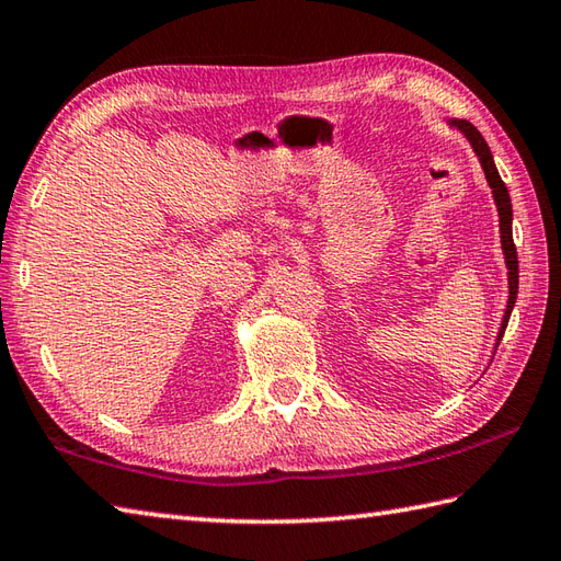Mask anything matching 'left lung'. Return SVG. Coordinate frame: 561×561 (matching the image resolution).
Masks as SVG:
<instances>
[{
  "label": "left lung",
  "mask_w": 561,
  "mask_h": 561,
  "mask_svg": "<svg viewBox=\"0 0 561 561\" xmlns=\"http://www.w3.org/2000/svg\"><path fill=\"white\" fill-rule=\"evenodd\" d=\"M450 128L460 130L467 142H470L472 152L479 159V167L484 171V179L491 188V196H494V205L499 213V237H501V251H504V264H506V278H508V300H506V312L501 317V327L496 331V341H494V351L499 348L501 339H504V331L508 327V319L513 307H516V297H518V254H516V244H513V208H511V196L504 181L499 176V169L494 164V154H491L489 145L472 123L460 121V118H448L445 121ZM494 358V356H491Z\"/></svg>",
  "instance_id": "8db88e82"
}]
</instances>
